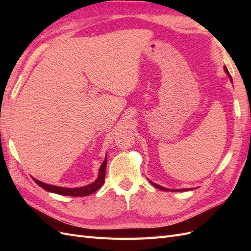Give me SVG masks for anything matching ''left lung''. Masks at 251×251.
<instances>
[{
  "label": "left lung",
  "mask_w": 251,
  "mask_h": 251,
  "mask_svg": "<svg viewBox=\"0 0 251 251\" xmlns=\"http://www.w3.org/2000/svg\"><path fill=\"white\" fill-rule=\"evenodd\" d=\"M224 71H225V73L228 75V77H229V79H230V81L232 82V78H231V76H230V74H229V72H228V70H227V68L226 67H224ZM150 181V180H149ZM151 182V184H153L156 188H159V189H161V191H165V192H186V191H192L193 188H180V189H170V188H166V187H163V186H161V185H158V184H156V183H154V182H151V181H150Z\"/></svg>",
  "instance_id": "left-lung-1"
}]
</instances>
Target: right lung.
Returning a JSON list of instances; mask_svg holds the SVG:
<instances>
[{
	"label": "right lung",
	"instance_id": "add662e5",
	"mask_svg": "<svg viewBox=\"0 0 251 251\" xmlns=\"http://www.w3.org/2000/svg\"><path fill=\"white\" fill-rule=\"evenodd\" d=\"M105 168H107V155H105L104 160H103L102 164L100 165V171H98L97 179L94 182H92V183H90L89 185L81 186V187H73V188L62 187V186H56V185L44 183V182L36 180L35 178H33V180L37 185H40L42 188L45 189V191L50 192V193H54V194H58L62 196L85 197V196H89L91 194H93L94 192L97 191V189H100L101 187V185L104 182V178H105Z\"/></svg>",
	"mask_w": 251,
	"mask_h": 251
}]
</instances>
